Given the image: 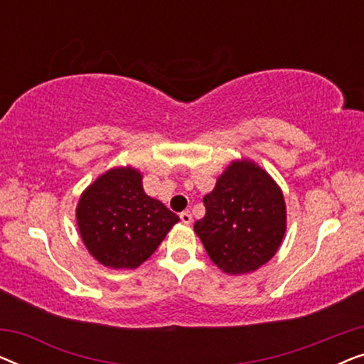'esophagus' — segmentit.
<instances>
[{
    "instance_id": "esophagus-1",
    "label": "esophagus",
    "mask_w": 364,
    "mask_h": 364,
    "mask_svg": "<svg viewBox=\"0 0 364 364\" xmlns=\"http://www.w3.org/2000/svg\"><path fill=\"white\" fill-rule=\"evenodd\" d=\"M181 220H182V223H186V225H188V223L192 222V213L191 212H182L181 213Z\"/></svg>"
}]
</instances>
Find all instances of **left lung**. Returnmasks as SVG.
<instances>
[{
    "label": "left lung",
    "instance_id": "1",
    "mask_svg": "<svg viewBox=\"0 0 364 364\" xmlns=\"http://www.w3.org/2000/svg\"><path fill=\"white\" fill-rule=\"evenodd\" d=\"M203 203L207 212L193 230L223 273L245 275L275 257L287 232V205L282 188L258 164L230 162Z\"/></svg>",
    "mask_w": 364,
    "mask_h": 364
}]
</instances>
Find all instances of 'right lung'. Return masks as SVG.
Instances as JSON below:
<instances>
[{
	"instance_id": "1",
	"label": "right lung",
	"mask_w": 364,
	"mask_h": 364,
	"mask_svg": "<svg viewBox=\"0 0 364 364\" xmlns=\"http://www.w3.org/2000/svg\"><path fill=\"white\" fill-rule=\"evenodd\" d=\"M76 220L84 245L101 265L132 270L157 250L178 217L149 197L142 173L126 166L109 168L81 193Z\"/></svg>"
}]
</instances>
